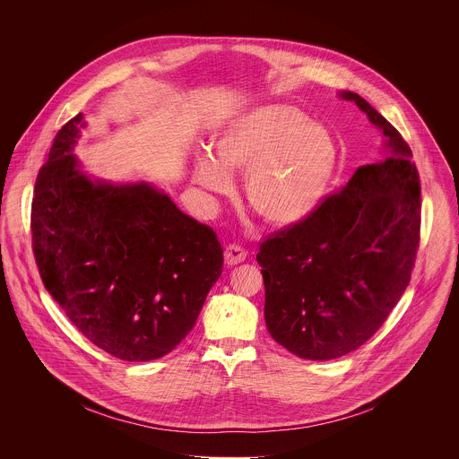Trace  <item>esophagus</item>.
Returning <instances> with one entry per match:
<instances>
[{
  "mask_svg": "<svg viewBox=\"0 0 459 459\" xmlns=\"http://www.w3.org/2000/svg\"><path fill=\"white\" fill-rule=\"evenodd\" d=\"M246 256H247L246 249L237 246V244H230L224 249V262L228 263V264H238V263L246 260Z\"/></svg>",
  "mask_w": 459,
  "mask_h": 459,
  "instance_id": "1",
  "label": "esophagus"
}]
</instances>
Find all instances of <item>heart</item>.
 Returning <instances> with one entry per match:
<instances>
[{
	"label": "heart",
	"mask_w": 459,
	"mask_h": 459,
	"mask_svg": "<svg viewBox=\"0 0 459 459\" xmlns=\"http://www.w3.org/2000/svg\"><path fill=\"white\" fill-rule=\"evenodd\" d=\"M213 157L197 155L193 178L212 195H228V173L244 171L249 208L273 228L309 219L324 197L337 164L332 134L290 106L251 109L213 137Z\"/></svg>",
	"instance_id": "1"
}]
</instances>
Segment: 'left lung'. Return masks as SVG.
<instances>
[{"instance_id": "obj_1", "label": "left lung", "mask_w": 459, "mask_h": 459, "mask_svg": "<svg viewBox=\"0 0 459 459\" xmlns=\"http://www.w3.org/2000/svg\"><path fill=\"white\" fill-rule=\"evenodd\" d=\"M385 135L316 212L263 240L264 322L288 351L330 360L362 346L404 293L420 240V184L403 135L360 95L342 91Z\"/></svg>"}]
</instances>
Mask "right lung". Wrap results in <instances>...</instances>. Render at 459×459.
Masks as SVG:
<instances>
[{"label": "right lung", "instance_id": "obj_1", "mask_svg": "<svg viewBox=\"0 0 459 459\" xmlns=\"http://www.w3.org/2000/svg\"><path fill=\"white\" fill-rule=\"evenodd\" d=\"M82 115L56 134L31 203V244L46 290L88 341L146 362L193 330L222 273L208 226L148 184L88 180L70 150Z\"/></svg>", "mask_w": 459, "mask_h": 459}]
</instances>
